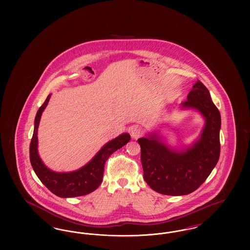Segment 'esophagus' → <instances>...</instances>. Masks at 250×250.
<instances>
[{
	"label": "esophagus",
	"instance_id": "esophagus-1",
	"mask_svg": "<svg viewBox=\"0 0 250 250\" xmlns=\"http://www.w3.org/2000/svg\"><path fill=\"white\" fill-rule=\"evenodd\" d=\"M130 133L132 139H135V140L139 139V138L143 135V131L141 130L139 127H134V128H132Z\"/></svg>",
	"mask_w": 250,
	"mask_h": 250
}]
</instances>
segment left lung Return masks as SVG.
I'll return each instance as SVG.
<instances>
[{"label":"left lung","instance_id":"1","mask_svg":"<svg viewBox=\"0 0 250 250\" xmlns=\"http://www.w3.org/2000/svg\"><path fill=\"white\" fill-rule=\"evenodd\" d=\"M196 108L205 118L200 140L185 152H175L155 134L138 140L141 145L143 178L154 190L169 196L190 194L198 189L212 172L220 155L221 117L208 89L198 81L182 103Z\"/></svg>","mask_w":250,"mask_h":250}]
</instances>
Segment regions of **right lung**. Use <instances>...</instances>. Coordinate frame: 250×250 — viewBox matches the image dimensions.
<instances>
[{
    "instance_id": "add662e5",
    "label": "right lung",
    "mask_w": 250,
    "mask_h": 250,
    "mask_svg": "<svg viewBox=\"0 0 250 250\" xmlns=\"http://www.w3.org/2000/svg\"><path fill=\"white\" fill-rule=\"evenodd\" d=\"M50 95L39 107L35 119V130L30 144V161L37 177L53 194L61 198H72L87 195L95 191L101 184L104 167L109 155L130 141V135L122 134L105 144L95 157L82 168L72 172H54L41 161L37 153V128L41 114L47 107Z\"/></svg>"
}]
</instances>
